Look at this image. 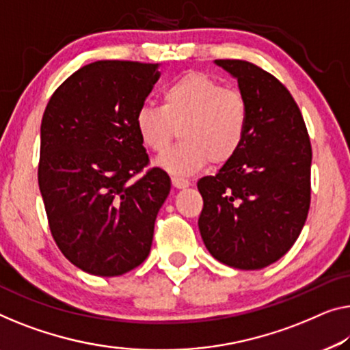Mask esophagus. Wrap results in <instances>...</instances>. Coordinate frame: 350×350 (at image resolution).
<instances>
[{"mask_svg":"<svg viewBox=\"0 0 350 350\" xmlns=\"http://www.w3.org/2000/svg\"><path fill=\"white\" fill-rule=\"evenodd\" d=\"M171 180H173V184H174V187H177V189H184V187L190 185V180L185 179V177H182V176L174 174L173 177H171Z\"/></svg>","mask_w":350,"mask_h":350,"instance_id":"34e87169","label":"esophagus"}]
</instances>
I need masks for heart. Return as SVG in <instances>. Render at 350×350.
Here are the masks:
<instances>
[{
    "label": "heart",
    "instance_id": "heart-1",
    "mask_svg": "<svg viewBox=\"0 0 350 350\" xmlns=\"http://www.w3.org/2000/svg\"><path fill=\"white\" fill-rule=\"evenodd\" d=\"M135 127L144 148L161 154L180 129L182 143L157 160L174 174H191L207 163L223 165L242 148L248 102L237 88L201 72H189L161 91V107L143 105Z\"/></svg>",
    "mask_w": 350,
    "mask_h": 350
}]
</instances>
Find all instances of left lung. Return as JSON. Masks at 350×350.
I'll list each match as a JSON object with an SVG mask.
<instances>
[{"instance_id": "left-lung-1", "label": "left lung", "mask_w": 350, "mask_h": 350, "mask_svg": "<svg viewBox=\"0 0 350 350\" xmlns=\"http://www.w3.org/2000/svg\"><path fill=\"white\" fill-rule=\"evenodd\" d=\"M248 102L242 148L215 176L198 180V226L220 262L258 270L289 252L311 201V143L300 108L283 83L242 59H217Z\"/></svg>"}]
</instances>
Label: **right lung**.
I'll return each instance as SVG.
<instances>
[{
    "label": "right lung",
    "instance_id": "add662e5",
    "mask_svg": "<svg viewBox=\"0 0 350 350\" xmlns=\"http://www.w3.org/2000/svg\"><path fill=\"white\" fill-rule=\"evenodd\" d=\"M159 78L149 62H91L53 92L42 116L38 179L51 236L91 275L127 273L150 252L171 180L149 168L135 116Z\"/></svg>",
    "mask_w": 350,
    "mask_h": 350
}]
</instances>
